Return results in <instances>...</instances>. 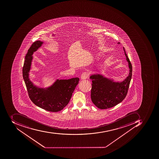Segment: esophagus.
I'll return each mask as SVG.
<instances>
[{
    "mask_svg": "<svg viewBox=\"0 0 159 159\" xmlns=\"http://www.w3.org/2000/svg\"><path fill=\"white\" fill-rule=\"evenodd\" d=\"M88 77V73L86 72H84L82 73L81 74V77H80V79L81 80H85Z\"/></svg>",
    "mask_w": 159,
    "mask_h": 159,
    "instance_id": "34e87169",
    "label": "esophagus"
}]
</instances>
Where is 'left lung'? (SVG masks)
<instances>
[{"label":"left lung","mask_w":159,"mask_h":159,"mask_svg":"<svg viewBox=\"0 0 159 159\" xmlns=\"http://www.w3.org/2000/svg\"><path fill=\"white\" fill-rule=\"evenodd\" d=\"M118 43H120L119 42ZM125 55L129 63L130 73L124 81L113 82L100 74L93 75L90 77L92 80L91 99L93 103L100 109L112 107L123 100L128 91L132 76V66L128 57L125 51Z\"/></svg>","instance_id":"1"}]
</instances>
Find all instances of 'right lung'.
<instances>
[{"label":"right lung","mask_w":159,"mask_h":159,"mask_svg":"<svg viewBox=\"0 0 159 159\" xmlns=\"http://www.w3.org/2000/svg\"><path fill=\"white\" fill-rule=\"evenodd\" d=\"M43 44L38 40L34 42L28 49L23 67V76L26 85L28 96L34 104L48 111H59L69 103L73 93L79 83V78L56 80L46 89L34 85L29 79L32 54Z\"/></svg>","instance_id":"1"}]
</instances>
